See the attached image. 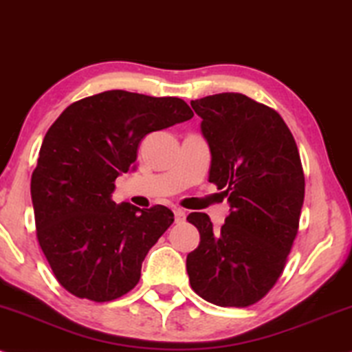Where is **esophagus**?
I'll return each mask as SVG.
<instances>
[{
  "label": "esophagus",
  "mask_w": 352,
  "mask_h": 352,
  "mask_svg": "<svg viewBox=\"0 0 352 352\" xmlns=\"http://www.w3.org/2000/svg\"><path fill=\"white\" fill-rule=\"evenodd\" d=\"M173 214H175V223H184L185 221V217H187V214H185V211L184 210H180V208H175L173 210Z\"/></svg>",
  "instance_id": "obj_1"
}]
</instances>
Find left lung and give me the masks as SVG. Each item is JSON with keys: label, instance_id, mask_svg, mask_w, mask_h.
<instances>
[{"label": "left lung", "instance_id": "left-lung-1", "mask_svg": "<svg viewBox=\"0 0 352 352\" xmlns=\"http://www.w3.org/2000/svg\"><path fill=\"white\" fill-rule=\"evenodd\" d=\"M211 152L210 182L230 217L213 230L190 213L200 244L187 256L192 289L219 307H249L275 285L298 231L305 177L294 135L280 114L241 93L192 101Z\"/></svg>", "mask_w": 352, "mask_h": 352}]
</instances>
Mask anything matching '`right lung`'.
<instances>
[{
    "label": "right lung",
    "instance_id": "right-lung-1",
    "mask_svg": "<svg viewBox=\"0 0 352 352\" xmlns=\"http://www.w3.org/2000/svg\"><path fill=\"white\" fill-rule=\"evenodd\" d=\"M184 100L103 91L72 103L50 126L31 179L37 239L72 295L109 302L133 290L144 257L173 223L167 206L111 200L152 131L192 120Z\"/></svg>",
    "mask_w": 352,
    "mask_h": 352
}]
</instances>
